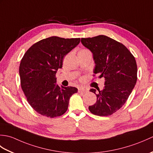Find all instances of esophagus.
<instances>
[{"mask_svg":"<svg viewBox=\"0 0 153 153\" xmlns=\"http://www.w3.org/2000/svg\"><path fill=\"white\" fill-rule=\"evenodd\" d=\"M78 92L80 93H85L87 92V90L85 88H79L78 89Z\"/></svg>","mask_w":153,"mask_h":153,"instance_id":"1","label":"esophagus"}]
</instances>
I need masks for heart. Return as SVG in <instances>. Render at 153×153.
<instances>
[{
    "label": "heart",
    "mask_w": 153,
    "mask_h": 153,
    "mask_svg": "<svg viewBox=\"0 0 153 153\" xmlns=\"http://www.w3.org/2000/svg\"><path fill=\"white\" fill-rule=\"evenodd\" d=\"M87 52H89L88 50L86 49V48H83V49H81L78 53H87ZM83 79H81V81H82Z\"/></svg>",
    "instance_id": "heart-1"
}]
</instances>
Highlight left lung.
<instances>
[{"instance_id": "1", "label": "left lung", "mask_w": 153, "mask_h": 153, "mask_svg": "<svg viewBox=\"0 0 153 153\" xmlns=\"http://www.w3.org/2000/svg\"><path fill=\"white\" fill-rule=\"evenodd\" d=\"M81 42L93 54L94 73L105 79L102 90H90L97 102L89 106V111L99 116L112 115L124 105L137 82L135 57L122 43L105 35L82 38Z\"/></svg>"}]
</instances>
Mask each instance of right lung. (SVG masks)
Segmentation results:
<instances>
[{
    "instance_id": "obj_1",
    "label": "right lung",
    "mask_w": 153,
    "mask_h": 153,
    "mask_svg": "<svg viewBox=\"0 0 153 153\" xmlns=\"http://www.w3.org/2000/svg\"><path fill=\"white\" fill-rule=\"evenodd\" d=\"M80 38L51 37L33 44L25 52L19 68L22 91L27 102L40 114L54 118L68 110L74 87L56 85V74L64 57L79 43Z\"/></svg>"
}]
</instances>
